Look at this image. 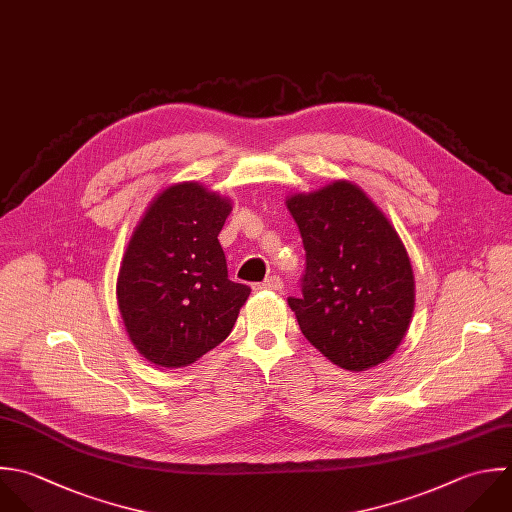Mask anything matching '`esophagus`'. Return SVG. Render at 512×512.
<instances>
[{
	"label": "esophagus",
	"mask_w": 512,
	"mask_h": 512,
	"mask_svg": "<svg viewBox=\"0 0 512 512\" xmlns=\"http://www.w3.org/2000/svg\"><path fill=\"white\" fill-rule=\"evenodd\" d=\"M255 289H265V291H281L283 289V281L277 277V275H273V277H269V279H265L263 283H259V285H255Z\"/></svg>",
	"instance_id": "34e87169"
}]
</instances>
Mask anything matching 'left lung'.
Returning a JSON list of instances; mask_svg holds the SVG:
<instances>
[{"mask_svg":"<svg viewBox=\"0 0 512 512\" xmlns=\"http://www.w3.org/2000/svg\"><path fill=\"white\" fill-rule=\"evenodd\" d=\"M307 253L301 299L289 297L307 341L333 365L361 373L401 345L415 309L407 249L355 183L287 197Z\"/></svg>","mask_w":512,"mask_h":512,"instance_id":"obj_1","label":"left lung"}]
</instances>
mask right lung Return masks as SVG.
<instances>
[{
    "mask_svg": "<svg viewBox=\"0 0 512 512\" xmlns=\"http://www.w3.org/2000/svg\"><path fill=\"white\" fill-rule=\"evenodd\" d=\"M231 199L197 181L165 187L131 233L117 275V303L133 347L179 369L223 343L251 289L227 279L217 239Z\"/></svg>",
    "mask_w": 512,
    "mask_h": 512,
    "instance_id": "obj_1",
    "label": "right lung"
}]
</instances>
